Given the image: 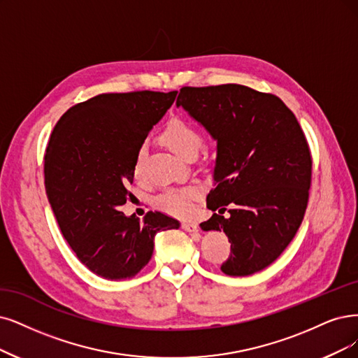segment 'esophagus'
Segmentation results:
<instances>
[{
	"label": "esophagus",
	"mask_w": 358,
	"mask_h": 358,
	"mask_svg": "<svg viewBox=\"0 0 358 358\" xmlns=\"http://www.w3.org/2000/svg\"><path fill=\"white\" fill-rule=\"evenodd\" d=\"M181 227H182V230H186V231L197 233V224H194V222L184 221V222H181Z\"/></svg>",
	"instance_id": "esophagus-1"
}]
</instances>
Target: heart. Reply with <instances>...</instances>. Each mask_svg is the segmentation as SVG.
I'll return each mask as SVG.
<instances>
[{
  "mask_svg": "<svg viewBox=\"0 0 358 358\" xmlns=\"http://www.w3.org/2000/svg\"><path fill=\"white\" fill-rule=\"evenodd\" d=\"M159 140L172 152L186 159L196 157L205 141L202 131L181 117H174L168 121V124L161 131V134H159ZM144 153V145H138L134 155V161H132V174L136 177L141 176ZM199 189L194 186L168 189L155 197V206L172 217L187 218L192 215L194 201L199 197Z\"/></svg>",
  "mask_w": 358,
  "mask_h": 358,
  "instance_id": "1",
  "label": "heart"
}]
</instances>
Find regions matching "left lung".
Instances as JSON below:
<instances>
[{"instance_id":"1","label":"left lung","mask_w":358,"mask_h":358,"mask_svg":"<svg viewBox=\"0 0 358 358\" xmlns=\"http://www.w3.org/2000/svg\"><path fill=\"white\" fill-rule=\"evenodd\" d=\"M217 140L215 187L206 206L217 213L202 230H222L231 252L227 275L268 267L292 242L306 214L313 159L306 134L287 106L270 92L239 84L182 87L177 99Z\"/></svg>"}]
</instances>
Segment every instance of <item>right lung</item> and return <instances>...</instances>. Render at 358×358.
Segmentation results:
<instances>
[{
    "label": "right lung",
    "instance_id": "1",
    "mask_svg": "<svg viewBox=\"0 0 358 358\" xmlns=\"http://www.w3.org/2000/svg\"><path fill=\"white\" fill-rule=\"evenodd\" d=\"M177 91L99 94L66 110L44 156L48 202L78 259L108 280L134 277L153 254L159 231L178 220L149 210L125 217L132 194V161L150 128L171 108Z\"/></svg>",
    "mask_w": 358,
    "mask_h": 358
}]
</instances>
